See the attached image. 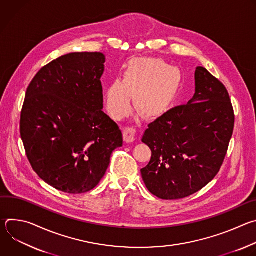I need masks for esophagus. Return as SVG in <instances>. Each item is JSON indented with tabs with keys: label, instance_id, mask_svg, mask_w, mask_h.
Listing matches in <instances>:
<instances>
[{
	"label": "esophagus",
	"instance_id": "1",
	"mask_svg": "<svg viewBox=\"0 0 256 256\" xmlns=\"http://www.w3.org/2000/svg\"><path fill=\"white\" fill-rule=\"evenodd\" d=\"M134 134H136V130L132 128H126L124 130V140L126 142H132L134 140Z\"/></svg>",
	"mask_w": 256,
	"mask_h": 256
}]
</instances>
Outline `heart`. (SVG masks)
I'll return each instance as SVG.
<instances>
[{"instance_id": "b5f03b06", "label": "heart", "mask_w": 256, "mask_h": 256, "mask_svg": "<svg viewBox=\"0 0 256 256\" xmlns=\"http://www.w3.org/2000/svg\"><path fill=\"white\" fill-rule=\"evenodd\" d=\"M181 72L158 58L134 62L124 72L122 81L114 80L105 91L106 110L112 118L122 120L132 109L144 118H155L165 114L178 96Z\"/></svg>"}]
</instances>
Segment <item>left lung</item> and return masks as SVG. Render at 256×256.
Masks as SVG:
<instances>
[{
    "instance_id": "1",
    "label": "left lung",
    "mask_w": 256,
    "mask_h": 256,
    "mask_svg": "<svg viewBox=\"0 0 256 256\" xmlns=\"http://www.w3.org/2000/svg\"><path fill=\"white\" fill-rule=\"evenodd\" d=\"M196 93L146 130L142 142L152 151L140 169L146 186L162 200L190 196L220 171L233 134L235 116L224 84L198 66Z\"/></svg>"
}]
</instances>
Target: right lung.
Instances as JSON below:
<instances>
[{"label": "right lung", "instance_id": "add662e5", "mask_svg": "<svg viewBox=\"0 0 256 256\" xmlns=\"http://www.w3.org/2000/svg\"><path fill=\"white\" fill-rule=\"evenodd\" d=\"M101 52H72L40 68L30 82L20 116L26 156L44 182L66 194L93 190L112 152L120 126L102 112Z\"/></svg>", "mask_w": 256, "mask_h": 256}]
</instances>
